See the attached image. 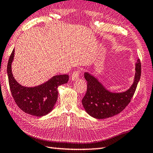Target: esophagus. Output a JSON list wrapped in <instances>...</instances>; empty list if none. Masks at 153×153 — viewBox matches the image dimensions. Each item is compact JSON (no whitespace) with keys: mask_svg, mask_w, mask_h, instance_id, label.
<instances>
[{"mask_svg":"<svg viewBox=\"0 0 153 153\" xmlns=\"http://www.w3.org/2000/svg\"><path fill=\"white\" fill-rule=\"evenodd\" d=\"M79 75H80V70H77L76 71L74 72L73 74H72L71 76V79L72 81H76L79 77Z\"/></svg>","mask_w":153,"mask_h":153,"instance_id":"1","label":"esophagus"}]
</instances>
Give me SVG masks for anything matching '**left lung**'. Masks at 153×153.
I'll return each instance as SVG.
<instances>
[{"mask_svg": "<svg viewBox=\"0 0 153 153\" xmlns=\"http://www.w3.org/2000/svg\"><path fill=\"white\" fill-rule=\"evenodd\" d=\"M134 82L127 91L114 93L110 92L97 79L88 72L84 76L87 81V91L82 104L88 114L96 119H105L119 114L131 102L141 76V62H136Z\"/></svg>", "mask_w": 153, "mask_h": 153, "instance_id": "obj_1", "label": "left lung"}]
</instances>
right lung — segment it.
Returning <instances> with one entry per match:
<instances>
[{"mask_svg":"<svg viewBox=\"0 0 153 153\" xmlns=\"http://www.w3.org/2000/svg\"><path fill=\"white\" fill-rule=\"evenodd\" d=\"M15 50L11 53L7 66V73L11 94L17 106L27 114L41 117L53 110L57 97V87L68 82V75H57L45 83L34 87H26L15 79L11 72V63Z\"/></svg>","mask_w":153,"mask_h":153,"instance_id":"add662e5","label":"right lung"}]
</instances>
